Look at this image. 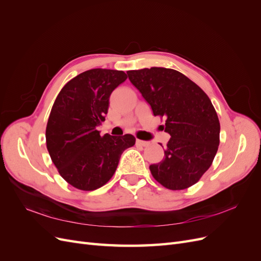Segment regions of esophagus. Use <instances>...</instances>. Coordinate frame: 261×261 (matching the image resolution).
<instances>
[{"label":"esophagus","instance_id":"obj_1","mask_svg":"<svg viewBox=\"0 0 261 261\" xmlns=\"http://www.w3.org/2000/svg\"><path fill=\"white\" fill-rule=\"evenodd\" d=\"M136 144H137V145H140V146H143V147H148V146L150 145L149 141L140 140V139H137V140H136Z\"/></svg>","mask_w":261,"mask_h":261}]
</instances>
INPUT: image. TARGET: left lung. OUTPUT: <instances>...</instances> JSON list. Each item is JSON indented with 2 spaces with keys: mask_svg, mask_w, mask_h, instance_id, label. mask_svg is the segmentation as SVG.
Wrapping results in <instances>:
<instances>
[{
  "mask_svg": "<svg viewBox=\"0 0 261 261\" xmlns=\"http://www.w3.org/2000/svg\"><path fill=\"white\" fill-rule=\"evenodd\" d=\"M128 80L152 109L164 116L170 140L160 163L150 172L172 191L191 187L215 159L220 144V122L209 97L188 77L164 67L128 70Z\"/></svg>",
  "mask_w": 261,
  "mask_h": 261,
  "instance_id": "obj_1",
  "label": "left lung"
}]
</instances>
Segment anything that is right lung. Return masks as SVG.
<instances>
[{
    "label": "right lung",
    "mask_w": 261,
    "mask_h": 261,
    "mask_svg": "<svg viewBox=\"0 0 261 261\" xmlns=\"http://www.w3.org/2000/svg\"><path fill=\"white\" fill-rule=\"evenodd\" d=\"M123 70L93 68L70 80L55 99L46 124V148L68 184L94 191L113 176L125 149L135 145L130 134L100 135L109 99L126 81Z\"/></svg>",
    "instance_id": "obj_1"
}]
</instances>
